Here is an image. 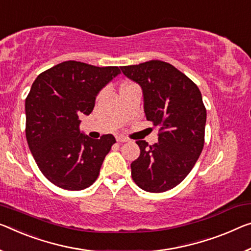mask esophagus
Returning a JSON list of instances; mask_svg holds the SVG:
<instances>
[{"mask_svg": "<svg viewBox=\"0 0 251 251\" xmlns=\"http://www.w3.org/2000/svg\"><path fill=\"white\" fill-rule=\"evenodd\" d=\"M117 141L119 142V144H122V142H126V141H128V139L125 138V137H120V136H119V137H117Z\"/></svg>", "mask_w": 251, "mask_h": 251, "instance_id": "esophagus-1", "label": "esophagus"}]
</instances>
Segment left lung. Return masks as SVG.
<instances>
[{"mask_svg": "<svg viewBox=\"0 0 251 251\" xmlns=\"http://www.w3.org/2000/svg\"><path fill=\"white\" fill-rule=\"evenodd\" d=\"M142 88L146 118L159 126L158 142L136 141L140 156L131 164V176L146 192L172 190L183 182L201 155L206 109L196 84L161 60L121 67Z\"/></svg>", "mask_w": 251, "mask_h": 251, "instance_id": "left-lung-1", "label": "left lung"}]
</instances>
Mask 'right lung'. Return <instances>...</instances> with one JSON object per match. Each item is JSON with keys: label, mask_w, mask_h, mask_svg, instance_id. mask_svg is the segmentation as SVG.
Listing matches in <instances>:
<instances>
[{"label": "right lung", "mask_w": 251, "mask_h": 251, "mask_svg": "<svg viewBox=\"0 0 251 251\" xmlns=\"http://www.w3.org/2000/svg\"><path fill=\"white\" fill-rule=\"evenodd\" d=\"M120 73L118 66L68 60L33 82L25 99V137L40 172L56 186L80 191L99 177L115 138L80 133L79 117L91 114L96 95Z\"/></svg>", "instance_id": "right-lung-1"}]
</instances>
